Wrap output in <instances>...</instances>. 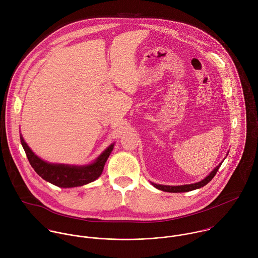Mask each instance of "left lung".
Here are the masks:
<instances>
[{"mask_svg": "<svg viewBox=\"0 0 258 258\" xmlns=\"http://www.w3.org/2000/svg\"><path fill=\"white\" fill-rule=\"evenodd\" d=\"M221 164L219 166H217L211 173L209 176H207L204 180H202L201 182H198V183H195V184H190V185H183V186H164V185H157V184H154V187H156L157 189L159 190H162V191H165V192H170V193H183V192H189V191H193V190H196V189H199L201 187H204L205 185H207L213 178L214 176L216 175L217 171L219 170Z\"/></svg>", "mask_w": 258, "mask_h": 258, "instance_id": "obj_1", "label": "left lung"}]
</instances>
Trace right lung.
I'll list each match as a JSON object with an SVG mask.
<instances>
[{
	"label": "right lung",
	"mask_w": 258,
	"mask_h": 258,
	"mask_svg": "<svg viewBox=\"0 0 258 258\" xmlns=\"http://www.w3.org/2000/svg\"><path fill=\"white\" fill-rule=\"evenodd\" d=\"M20 139L29 163L35 172L45 181L60 188L78 187L96 180L101 175L104 164L112 152L114 145H110L93 164L83 167H76L46 163L30 150L21 135Z\"/></svg>",
	"instance_id": "obj_1"
}]
</instances>
